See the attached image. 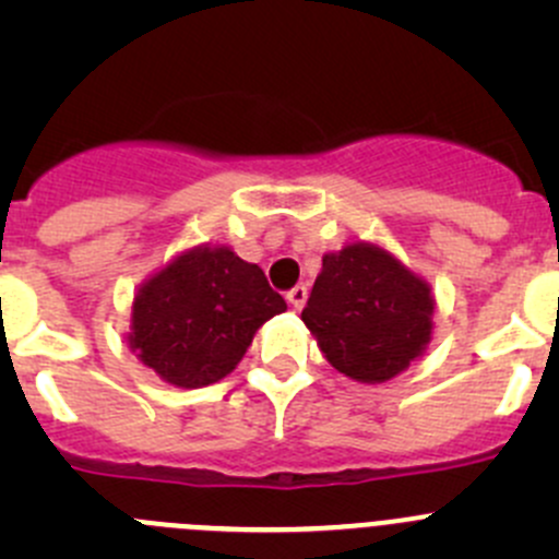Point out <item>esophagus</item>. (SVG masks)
I'll return each mask as SVG.
<instances>
[{
    "label": "esophagus",
    "instance_id": "esophagus-1",
    "mask_svg": "<svg viewBox=\"0 0 559 559\" xmlns=\"http://www.w3.org/2000/svg\"><path fill=\"white\" fill-rule=\"evenodd\" d=\"M286 300H289V306L295 308V311H302V306H306L308 300V289L306 286H295V289L286 292Z\"/></svg>",
    "mask_w": 559,
    "mask_h": 559
}]
</instances>
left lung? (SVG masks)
Returning a JSON list of instances; mask_svg holds the SVG:
<instances>
[{
    "instance_id": "obj_1",
    "label": "left lung",
    "mask_w": 559,
    "mask_h": 559,
    "mask_svg": "<svg viewBox=\"0 0 559 559\" xmlns=\"http://www.w3.org/2000/svg\"><path fill=\"white\" fill-rule=\"evenodd\" d=\"M430 284L373 243L324 253L302 321L337 373L384 384L432 337Z\"/></svg>"
}]
</instances>
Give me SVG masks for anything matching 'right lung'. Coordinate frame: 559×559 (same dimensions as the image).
<instances>
[{
    "mask_svg": "<svg viewBox=\"0 0 559 559\" xmlns=\"http://www.w3.org/2000/svg\"><path fill=\"white\" fill-rule=\"evenodd\" d=\"M284 311L262 267L227 246H197L138 289L129 348L167 384L200 389L233 373L253 332Z\"/></svg>",
    "mask_w": 559,
    "mask_h": 559,
    "instance_id": "right-lung-1",
    "label": "right lung"
}]
</instances>
